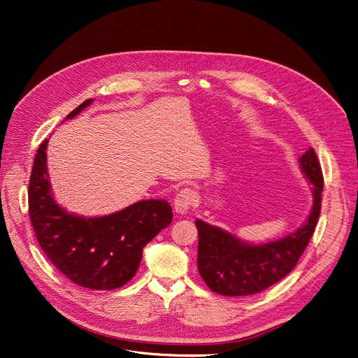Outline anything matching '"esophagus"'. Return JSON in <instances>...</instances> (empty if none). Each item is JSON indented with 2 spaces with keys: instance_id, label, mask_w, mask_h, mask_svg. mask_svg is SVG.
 Segmentation results:
<instances>
[{
  "instance_id": "obj_1",
  "label": "esophagus",
  "mask_w": 358,
  "mask_h": 358,
  "mask_svg": "<svg viewBox=\"0 0 358 358\" xmlns=\"http://www.w3.org/2000/svg\"><path fill=\"white\" fill-rule=\"evenodd\" d=\"M195 199H196V194H195L194 189L182 188L177 194V196L174 199V208H176V211L178 214H185L192 207V203L195 202Z\"/></svg>"
}]
</instances>
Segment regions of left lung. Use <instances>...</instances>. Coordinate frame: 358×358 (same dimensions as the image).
<instances>
[{"label": "left lung", "instance_id": "1", "mask_svg": "<svg viewBox=\"0 0 358 358\" xmlns=\"http://www.w3.org/2000/svg\"><path fill=\"white\" fill-rule=\"evenodd\" d=\"M299 163L312 184L315 199L308 221L294 234L264 245H249L221 228L201 220L195 221L198 272L213 292L222 296L259 293L282 280L297 265L320 215L324 182L320 163L312 147L299 159Z\"/></svg>", "mask_w": 358, "mask_h": 358}]
</instances>
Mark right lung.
Here are the masks:
<instances>
[{
	"instance_id": "1",
	"label": "right lung",
	"mask_w": 358,
	"mask_h": 358,
	"mask_svg": "<svg viewBox=\"0 0 358 358\" xmlns=\"http://www.w3.org/2000/svg\"><path fill=\"white\" fill-rule=\"evenodd\" d=\"M85 100L66 119L92 103ZM48 140L41 143L31 171L28 211L35 236L48 259L73 283L112 290L137 272L143 248L170 225L173 210L166 199H145L99 218L66 213L55 202L46 170Z\"/></svg>"
}]
</instances>
